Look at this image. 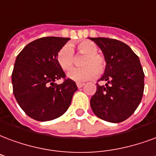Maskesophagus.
<instances>
[{"instance_id": "34e87169", "label": "esophagus", "mask_w": 156, "mask_h": 156, "mask_svg": "<svg viewBox=\"0 0 156 156\" xmlns=\"http://www.w3.org/2000/svg\"><path fill=\"white\" fill-rule=\"evenodd\" d=\"M84 85V83H77V87H78V88H80V87H82Z\"/></svg>"}]
</instances>
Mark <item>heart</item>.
I'll list each match as a JSON object with an SVG mask.
<instances>
[{
  "instance_id": "b5f03b06",
  "label": "heart",
  "mask_w": 156,
  "mask_h": 156,
  "mask_svg": "<svg viewBox=\"0 0 156 156\" xmlns=\"http://www.w3.org/2000/svg\"><path fill=\"white\" fill-rule=\"evenodd\" d=\"M79 54L87 55L83 62L86 66L83 69L73 68L69 70L67 77L77 83L88 81L94 78L98 73L104 72L106 61L101 55L97 54L98 48L91 41H82L77 45ZM57 62L64 70L70 69L73 63V50L69 44L63 46L57 54Z\"/></svg>"
}]
</instances>
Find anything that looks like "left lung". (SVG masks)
Masks as SVG:
<instances>
[{
	"mask_svg": "<svg viewBox=\"0 0 156 156\" xmlns=\"http://www.w3.org/2000/svg\"><path fill=\"white\" fill-rule=\"evenodd\" d=\"M101 49L105 71L97 83V91L90 100L96 116L112 123L130 117L141 101L145 74L140 59L132 49L119 40L109 38H89Z\"/></svg>",
	"mask_w": 156,
	"mask_h": 156,
	"instance_id": "8db88e82",
	"label": "left lung"
}]
</instances>
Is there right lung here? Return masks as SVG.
<instances>
[{"instance_id": "1", "label": "right lung", "mask_w": 156, "mask_h": 156, "mask_svg": "<svg viewBox=\"0 0 156 156\" xmlns=\"http://www.w3.org/2000/svg\"><path fill=\"white\" fill-rule=\"evenodd\" d=\"M69 38L44 37L28 44L16 57L11 80L20 107L30 117L39 122L56 119L71 104L78 90L74 81L65 79L57 62V54Z\"/></svg>"}]
</instances>
